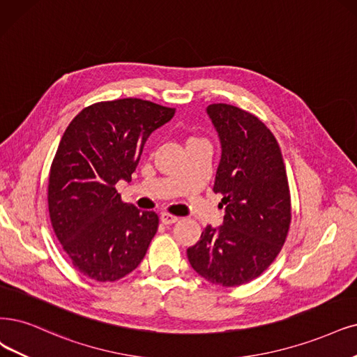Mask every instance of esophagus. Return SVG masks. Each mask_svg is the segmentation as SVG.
<instances>
[{
  "label": "esophagus",
  "mask_w": 357,
  "mask_h": 357,
  "mask_svg": "<svg viewBox=\"0 0 357 357\" xmlns=\"http://www.w3.org/2000/svg\"><path fill=\"white\" fill-rule=\"evenodd\" d=\"M178 216H174V215H170V213H162L160 215V220L165 223V225H172V223H175V222H178Z\"/></svg>",
  "instance_id": "34e87169"
}]
</instances>
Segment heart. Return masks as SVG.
I'll return each mask as SVG.
<instances>
[{"instance_id": "1", "label": "heart", "mask_w": 357, "mask_h": 357, "mask_svg": "<svg viewBox=\"0 0 357 357\" xmlns=\"http://www.w3.org/2000/svg\"><path fill=\"white\" fill-rule=\"evenodd\" d=\"M190 139H195V138H194V137H192V138H190Z\"/></svg>"}]
</instances>
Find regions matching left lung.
Segmentation results:
<instances>
[{
    "label": "left lung",
    "mask_w": 357,
    "mask_h": 357,
    "mask_svg": "<svg viewBox=\"0 0 357 357\" xmlns=\"http://www.w3.org/2000/svg\"><path fill=\"white\" fill-rule=\"evenodd\" d=\"M222 157L213 191L225 206L223 225L207 227L187 250L208 282L238 287L256 280L280 255L291 223V195L280 145L260 119L231 104H210Z\"/></svg>",
    "instance_id": "left-lung-1"
}]
</instances>
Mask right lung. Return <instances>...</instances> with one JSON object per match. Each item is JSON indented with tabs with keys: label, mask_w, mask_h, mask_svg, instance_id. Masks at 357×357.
Instances as JSON below:
<instances>
[{
	"label": "right lung",
	"mask_w": 357,
	"mask_h": 357,
	"mask_svg": "<svg viewBox=\"0 0 357 357\" xmlns=\"http://www.w3.org/2000/svg\"><path fill=\"white\" fill-rule=\"evenodd\" d=\"M174 114L141 98L100 101L64 130L50 167V219L73 268L88 278L121 280L147 253L158 216L123 203L114 185L130 181L145 141Z\"/></svg>",
	"instance_id": "add662e5"
}]
</instances>
